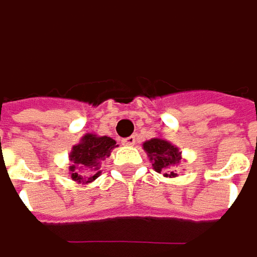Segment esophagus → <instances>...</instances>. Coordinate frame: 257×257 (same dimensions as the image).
<instances>
[{
    "label": "esophagus",
    "mask_w": 257,
    "mask_h": 257,
    "mask_svg": "<svg viewBox=\"0 0 257 257\" xmlns=\"http://www.w3.org/2000/svg\"><path fill=\"white\" fill-rule=\"evenodd\" d=\"M136 142H137V139H136V136H130V137H125V139H122V145L124 146H135Z\"/></svg>",
    "instance_id": "esophagus-1"
}]
</instances>
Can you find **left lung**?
<instances>
[{
  "label": "left lung",
  "mask_w": 257,
  "mask_h": 257,
  "mask_svg": "<svg viewBox=\"0 0 257 257\" xmlns=\"http://www.w3.org/2000/svg\"><path fill=\"white\" fill-rule=\"evenodd\" d=\"M143 150L148 153L149 161L156 172L163 173L166 178L178 176L175 168H178L182 161V152H179V148L163 137H153L143 143Z\"/></svg>",
  "instance_id": "left-lung-1"
}]
</instances>
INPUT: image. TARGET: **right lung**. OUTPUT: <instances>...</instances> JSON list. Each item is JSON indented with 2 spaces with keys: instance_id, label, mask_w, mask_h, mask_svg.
<instances>
[{
  "instance_id": "obj_1",
  "label": "right lung",
  "mask_w": 257,
  "mask_h": 257,
  "mask_svg": "<svg viewBox=\"0 0 257 257\" xmlns=\"http://www.w3.org/2000/svg\"><path fill=\"white\" fill-rule=\"evenodd\" d=\"M118 145L108 136L86 133L79 143L72 146L69 153V176L72 181L88 185L101 175V162L111 155V150Z\"/></svg>"
}]
</instances>
